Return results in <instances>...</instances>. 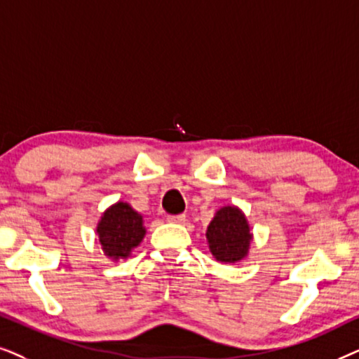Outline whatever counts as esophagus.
<instances>
[{
    "instance_id": "esophagus-1",
    "label": "esophagus",
    "mask_w": 359,
    "mask_h": 359,
    "mask_svg": "<svg viewBox=\"0 0 359 359\" xmlns=\"http://www.w3.org/2000/svg\"><path fill=\"white\" fill-rule=\"evenodd\" d=\"M167 222L180 224V223L185 222V215H170V217H167Z\"/></svg>"
}]
</instances>
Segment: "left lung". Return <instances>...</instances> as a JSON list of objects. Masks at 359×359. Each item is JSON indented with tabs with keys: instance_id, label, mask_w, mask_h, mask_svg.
Listing matches in <instances>:
<instances>
[{
	"instance_id": "8db88e82",
	"label": "left lung",
	"mask_w": 359,
	"mask_h": 359,
	"mask_svg": "<svg viewBox=\"0 0 359 359\" xmlns=\"http://www.w3.org/2000/svg\"><path fill=\"white\" fill-rule=\"evenodd\" d=\"M205 236L210 252L223 264H235L245 259L252 241L250 222L236 205H224L217 210Z\"/></svg>"
}]
</instances>
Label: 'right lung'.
<instances>
[{
  "mask_svg": "<svg viewBox=\"0 0 359 359\" xmlns=\"http://www.w3.org/2000/svg\"><path fill=\"white\" fill-rule=\"evenodd\" d=\"M97 235L103 255L114 262L128 259L146 236L142 215L128 202L109 205L97 223Z\"/></svg>",
  "mask_w": 359,
  "mask_h": 359,
  "instance_id": "add662e5",
  "label": "right lung"
}]
</instances>
